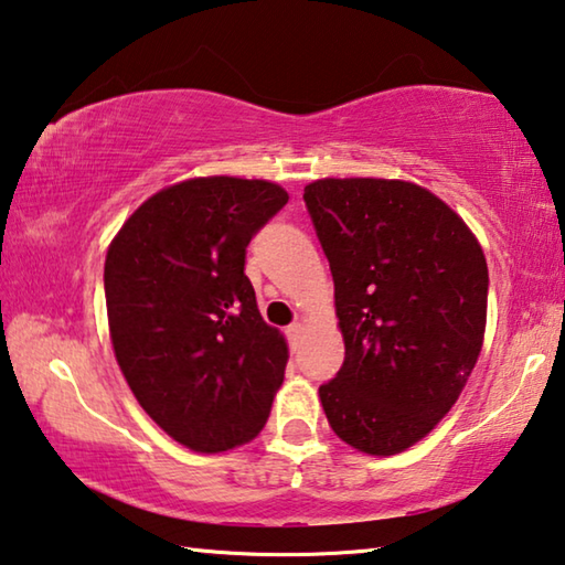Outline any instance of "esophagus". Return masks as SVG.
Masks as SVG:
<instances>
[{
  "label": "esophagus",
  "mask_w": 565,
  "mask_h": 565,
  "mask_svg": "<svg viewBox=\"0 0 565 565\" xmlns=\"http://www.w3.org/2000/svg\"><path fill=\"white\" fill-rule=\"evenodd\" d=\"M302 330H305V324H302V322H292V324H290V328H288V338H290V342H292V344L300 340Z\"/></svg>",
  "instance_id": "1"
}]
</instances>
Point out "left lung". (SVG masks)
Returning <instances> with one entry per match:
<instances>
[{"instance_id":"obj_1","label":"left lung","mask_w":565,"mask_h":565,"mask_svg":"<svg viewBox=\"0 0 565 565\" xmlns=\"http://www.w3.org/2000/svg\"><path fill=\"white\" fill-rule=\"evenodd\" d=\"M302 198L344 340L322 409L350 447L392 457L437 427L479 360L487 257L467 223L417 183L322 178Z\"/></svg>"}]
</instances>
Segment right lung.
<instances>
[{
    "mask_svg": "<svg viewBox=\"0 0 565 565\" xmlns=\"http://www.w3.org/2000/svg\"><path fill=\"white\" fill-rule=\"evenodd\" d=\"M288 203L270 181L168 185L108 245L104 290L118 367L168 437L217 454L257 437L288 364L263 320L245 247Z\"/></svg>",
    "mask_w": 565,
    "mask_h": 565,
    "instance_id": "obj_1",
    "label": "right lung"
}]
</instances>
